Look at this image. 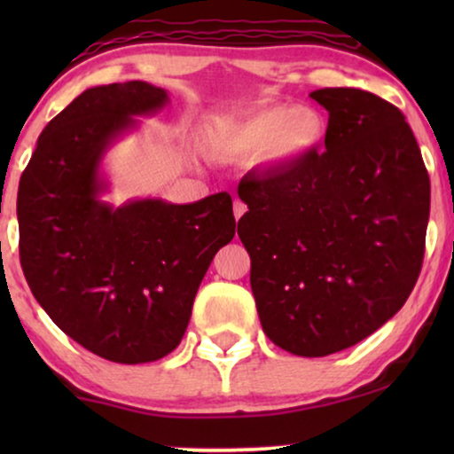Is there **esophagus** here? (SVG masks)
I'll list each match as a JSON object with an SVG mask.
<instances>
[{"mask_svg": "<svg viewBox=\"0 0 454 454\" xmlns=\"http://www.w3.org/2000/svg\"><path fill=\"white\" fill-rule=\"evenodd\" d=\"M246 204L244 202H241V200H235L233 202V215H235V219H241V216H244V213H246Z\"/></svg>", "mask_w": 454, "mask_h": 454, "instance_id": "34e87169", "label": "esophagus"}]
</instances>
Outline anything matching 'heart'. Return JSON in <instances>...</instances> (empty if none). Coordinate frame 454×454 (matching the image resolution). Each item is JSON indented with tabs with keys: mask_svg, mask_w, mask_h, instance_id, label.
<instances>
[{
	"mask_svg": "<svg viewBox=\"0 0 454 454\" xmlns=\"http://www.w3.org/2000/svg\"><path fill=\"white\" fill-rule=\"evenodd\" d=\"M326 136V117L312 105L260 101L208 123L202 146L221 163L254 159L262 169L281 173L312 159Z\"/></svg>",
	"mask_w": 454,
	"mask_h": 454,
	"instance_id": "b5f03b06",
	"label": "heart"
}]
</instances>
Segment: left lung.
<instances>
[{
  "label": "left lung",
  "instance_id": "8db88e82",
  "mask_svg": "<svg viewBox=\"0 0 454 454\" xmlns=\"http://www.w3.org/2000/svg\"><path fill=\"white\" fill-rule=\"evenodd\" d=\"M326 151L246 176L238 235L266 337L300 357L359 343L403 308L424 260L430 177L395 105L359 89L312 92Z\"/></svg>",
  "mask_w": 454,
  "mask_h": 454
}]
</instances>
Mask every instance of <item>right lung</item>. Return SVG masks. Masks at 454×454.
Returning a JSON list of instances; mask_svg holds the SVG:
<instances>
[{
    "instance_id": "add662e5",
    "label": "right lung",
    "mask_w": 454,
    "mask_h": 454,
    "mask_svg": "<svg viewBox=\"0 0 454 454\" xmlns=\"http://www.w3.org/2000/svg\"><path fill=\"white\" fill-rule=\"evenodd\" d=\"M167 103L142 80L84 90L43 129L18 185L30 291L67 337L115 364L176 349L215 254L235 235L227 192L190 204L101 198L105 154Z\"/></svg>"
}]
</instances>
